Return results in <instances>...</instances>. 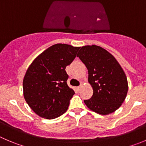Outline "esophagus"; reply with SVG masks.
<instances>
[{"mask_svg":"<svg viewBox=\"0 0 146 146\" xmlns=\"http://www.w3.org/2000/svg\"><path fill=\"white\" fill-rule=\"evenodd\" d=\"M81 86H80L76 87V89H77L78 91H80V89H81Z\"/></svg>","mask_w":146,"mask_h":146,"instance_id":"34e87169","label":"esophagus"}]
</instances>
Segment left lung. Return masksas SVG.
<instances>
[{
    "label": "left lung",
    "instance_id": "left-lung-1",
    "mask_svg": "<svg viewBox=\"0 0 146 146\" xmlns=\"http://www.w3.org/2000/svg\"><path fill=\"white\" fill-rule=\"evenodd\" d=\"M77 57L88 69L92 98L84 100L89 110L107 115L119 108L127 96L128 84L121 65L111 53L97 45L81 48Z\"/></svg>",
    "mask_w": 146,
    "mask_h": 146
}]
</instances>
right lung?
I'll list each match as a JSON object with an SVG mask.
<instances>
[{
	"label": "right lung",
	"mask_w": 146,
	"mask_h": 146,
	"mask_svg": "<svg viewBox=\"0 0 146 146\" xmlns=\"http://www.w3.org/2000/svg\"><path fill=\"white\" fill-rule=\"evenodd\" d=\"M79 47L55 44L39 54L23 80L24 97L37 115L47 119L61 116L75 92L67 84V65L75 59Z\"/></svg>",
	"instance_id": "obj_1"
}]
</instances>
